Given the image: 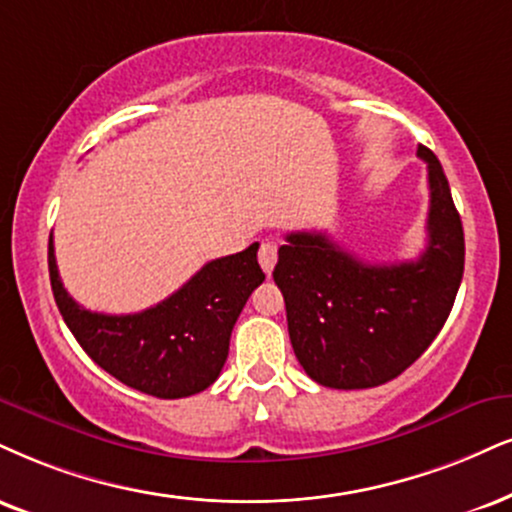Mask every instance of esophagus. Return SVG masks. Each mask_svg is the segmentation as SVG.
<instances>
[{
    "label": "esophagus",
    "mask_w": 512,
    "mask_h": 512,
    "mask_svg": "<svg viewBox=\"0 0 512 512\" xmlns=\"http://www.w3.org/2000/svg\"><path fill=\"white\" fill-rule=\"evenodd\" d=\"M258 263H261L263 273H273L277 263V246L273 242H263L261 249H258Z\"/></svg>",
    "instance_id": "34e87169"
}]
</instances>
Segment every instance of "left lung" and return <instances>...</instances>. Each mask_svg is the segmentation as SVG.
Segmentation results:
<instances>
[{"instance_id":"8db88e82","label":"left lung","mask_w":512,"mask_h":512,"mask_svg":"<svg viewBox=\"0 0 512 512\" xmlns=\"http://www.w3.org/2000/svg\"><path fill=\"white\" fill-rule=\"evenodd\" d=\"M427 163V246L415 261L372 266L325 232H292L273 277L285 296L287 327L306 375L332 389H370L399 377L434 342L465 266L463 223L437 156Z\"/></svg>"}]
</instances>
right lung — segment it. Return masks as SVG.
I'll list each match as a JSON object with an SVG mask.
<instances>
[{
  "instance_id": "1",
  "label": "right lung",
  "mask_w": 512,
  "mask_h": 512,
  "mask_svg": "<svg viewBox=\"0 0 512 512\" xmlns=\"http://www.w3.org/2000/svg\"><path fill=\"white\" fill-rule=\"evenodd\" d=\"M258 244L206 263L192 280L142 313L106 315L75 304L63 289L49 237V280L68 330L99 368L156 399L211 387L230 351V334L251 292L266 280Z\"/></svg>"
}]
</instances>
